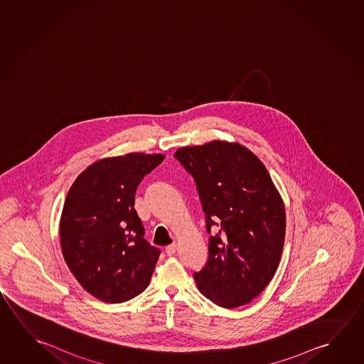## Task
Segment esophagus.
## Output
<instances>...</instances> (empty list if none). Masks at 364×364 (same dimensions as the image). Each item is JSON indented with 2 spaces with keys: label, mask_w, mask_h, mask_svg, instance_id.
I'll return each mask as SVG.
<instances>
[{
  "label": "esophagus",
  "mask_w": 364,
  "mask_h": 364,
  "mask_svg": "<svg viewBox=\"0 0 364 364\" xmlns=\"http://www.w3.org/2000/svg\"><path fill=\"white\" fill-rule=\"evenodd\" d=\"M165 252L168 256H173V253L176 252V245H170V246L165 248Z\"/></svg>",
  "instance_id": "34e87169"
}]
</instances>
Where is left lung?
<instances>
[{"mask_svg":"<svg viewBox=\"0 0 364 364\" xmlns=\"http://www.w3.org/2000/svg\"><path fill=\"white\" fill-rule=\"evenodd\" d=\"M173 157L196 181L210 235L207 263L194 272L196 286L222 308L246 305L280 263L286 230L280 194L262 162L238 144L213 141L179 149Z\"/></svg>","mask_w":364,"mask_h":364,"instance_id":"left-lung-1","label":"left lung"}]
</instances>
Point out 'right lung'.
Returning a JSON list of instances; mask_svg holds the SVG:
<instances>
[{"mask_svg": "<svg viewBox=\"0 0 364 364\" xmlns=\"http://www.w3.org/2000/svg\"><path fill=\"white\" fill-rule=\"evenodd\" d=\"M164 157L129 154L95 162L68 193L60 219L63 256L84 290L102 301L131 300L151 280L161 251L145 240L134 194Z\"/></svg>", "mask_w": 364, "mask_h": 364, "instance_id": "add662e5", "label": "right lung"}]
</instances>
